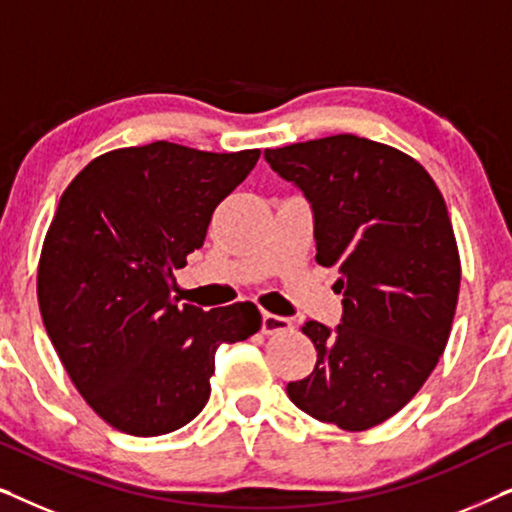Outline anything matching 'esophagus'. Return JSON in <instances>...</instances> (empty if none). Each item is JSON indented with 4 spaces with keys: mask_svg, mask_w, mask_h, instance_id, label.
<instances>
[{
    "mask_svg": "<svg viewBox=\"0 0 512 512\" xmlns=\"http://www.w3.org/2000/svg\"><path fill=\"white\" fill-rule=\"evenodd\" d=\"M293 324L291 319L286 317H279V314H270V312H263V333L265 335H272V333H282V331H289Z\"/></svg>",
    "mask_w": 512,
    "mask_h": 512,
    "instance_id": "1",
    "label": "esophagus"
}]
</instances>
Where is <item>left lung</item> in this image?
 I'll return each instance as SVG.
<instances>
[{
  "label": "left lung",
  "mask_w": 512,
  "mask_h": 512,
  "mask_svg": "<svg viewBox=\"0 0 512 512\" xmlns=\"http://www.w3.org/2000/svg\"><path fill=\"white\" fill-rule=\"evenodd\" d=\"M314 212L317 263L338 268L342 321H305L317 366L286 384L300 410L345 431L394 417L433 373L457 310L461 261L431 174L394 146L333 135L265 149Z\"/></svg>",
  "instance_id": "left-lung-1"
}]
</instances>
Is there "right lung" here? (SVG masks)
I'll return each instance as SVG.
<instances>
[{
    "label": "right lung",
    "mask_w": 512,
    "mask_h": 512,
    "mask_svg": "<svg viewBox=\"0 0 512 512\" xmlns=\"http://www.w3.org/2000/svg\"><path fill=\"white\" fill-rule=\"evenodd\" d=\"M258 156L128 146L90 160L62 193L39 256V310L69 380L114 429H181L209 401L216 347L261 331L254 303L202 312L170 296L172 272Z\"/></svg>",
    "instance_id": "1"
}]
</instances>
